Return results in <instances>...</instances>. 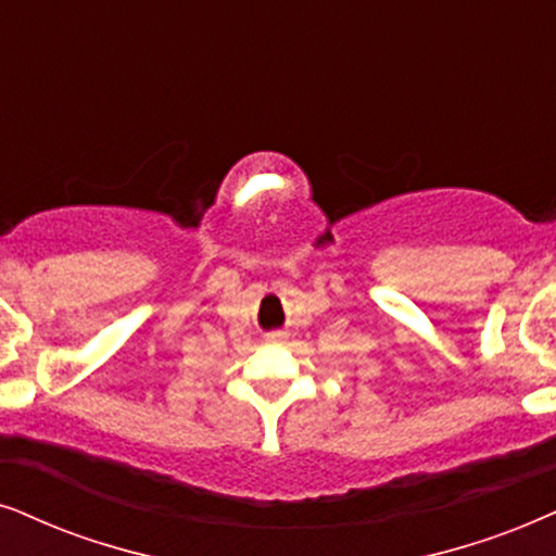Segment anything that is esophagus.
<instances>
[{
	"instance_id": "1",
	"label": "esophagus",
	"mask_w": 556,
	"mask_h": 556,
	"mask_svg": "<svg viewBox=\"0 0 556 556\" xmlns=\"http://www.w3.org/2000/svg\"><path fill=\"white\" fill-rule=\"evenodd\" d=\"M285 339H287L285 330H271V333L266 336V341H271V343H279V341H285Z\"/></svg>"
}]
</instances>
